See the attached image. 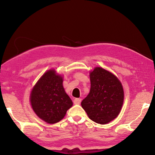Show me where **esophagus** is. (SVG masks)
<instances>
[{"label": "esophagus", "instance_id": "34e87169", "mask_svg": "<svg viewBox=\"0 0 155 155\" xmlns=\"http://www.w3.org/2000/svg\"><path fill=\"white\" fill-rule=\"evenodd\" d=\"M81 101V98H75L74 100V104H80Z\"/></svg>", "mask_w": 155, "mask_h": 155}]
</instances>
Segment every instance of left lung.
<instances>
[{
    "mask_svg": "<svg viewBox=\"0 0 155 155\" xmlns=\"http://www.w3.org/2000/svg\"><path fill=\"white\" fill-rule=\"evenodd\" d=\"M90 91L81 101V106L93 122L107 124L118 116L122 108V84L114 74L99 67L90 73Z\"/></svg>",
    "mask_w": 155,
    "mask_h": 155,
    "instance_id": "1",
    "label": "left lung"
}]
</instances>
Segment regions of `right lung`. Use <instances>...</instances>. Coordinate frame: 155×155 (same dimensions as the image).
<instances>
[{
  "label": "right lung",
  "instance_id": "right-lung-1",
  "mask_svg": "<svg viewBox=\"0 0 155 155\" xmlns=\"http://www.w3.org/2000/svg\"><path fill=\"white\" fill-rule=\"evenodd\" d=\"M31 103L35 113L50 124L61 120L73 105L64 90L63 78L54 70L48 71L38 80L31 92Z\"/></svg>",
  "mask_w": 155,
  "mask_h": 155
}]
</instances>
